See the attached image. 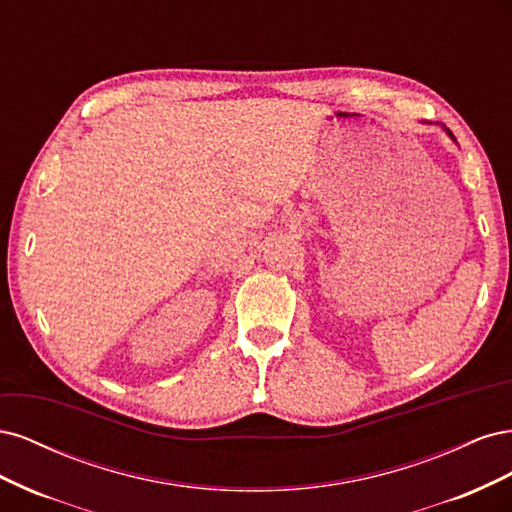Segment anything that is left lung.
<instances>
[{"label":"left lung","instance_id":"obj_1","mask_svg":"<svg viewBox=\"0 0 512 512\" xmlns=\"http://www.w3.org/2000/svg\"><path fill=\"white\" fill-rule=\"evenodd\" d=\"M444 130H446V128H444ZM446 134H448V136H451V138H453V141H455V136L451 134V130H446Z\"/></svg>","mask_w":512,"mask_h":512}]
</instances>
